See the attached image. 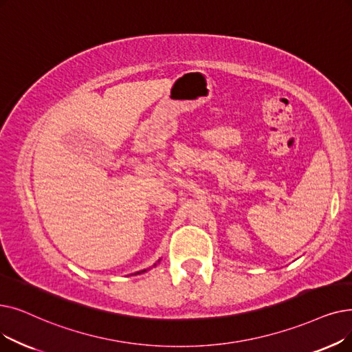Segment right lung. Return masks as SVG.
<instances>
[{
  "mask_svg": "<svg viewBox=\"0 0 352 352\" xmlns=\"http://www.w3.org/2000/svg\"><path fill=\"white\" fill-rule=\"evenodd\" d=\"M144 272H145V270H142V272H138V273H144Z\"/></svg>",
  "mask_w": 352,
  "mask_h": 352,
  "instance_id": "right-lung-1",
  "label": "right lung"
}]
</instances>
